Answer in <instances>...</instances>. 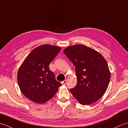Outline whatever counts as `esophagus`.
I'll use <instances>...</instances> for the list:
<instances>
[{
  "instance_id": "34e87169",
  "label": "esophagus",
  "mask_w": 128,
  "mask_h": 128,
  "mask_svg": "<svg viewBox=\"0 0 128 128\" xmlns=\"http://www.w3.org/2000/svg\"><path fill=\"white\" fill-rule=\"evenodd\" d=\"M66 82H67V80H65L63 81H62L61 83H62V85H66Z\"/></svg>"
}]
</instances>
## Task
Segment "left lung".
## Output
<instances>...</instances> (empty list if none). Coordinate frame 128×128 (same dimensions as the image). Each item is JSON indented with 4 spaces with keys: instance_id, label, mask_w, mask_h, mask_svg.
<instances>
[{
    "instance_id": "8db88e82",
    "label": "left lung",
    "mask_w": 128,
    "mask_h": 128,
    "mask_svg": "<svg viewBox=\"0 0 128 128\" xmlns=\"http://www.w3.org/2000/svg\"><path fill=\"white\" fill-rule=\"evenodd\" d=\"M64 53L74 64L77 76L71 93L82 105L96 102L105 94L110 81L107 61L97 51L82 44L69 46Z\"/></svg>"
}]
</instances>
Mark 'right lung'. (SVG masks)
Wrapping results in <instances>:
<instances>
[{"label":"right lung","mask_w":128,"mask_h":128,"mask_svg":"<svg viewBox=\"0 0 128 128\" xmlns=\"http://www.w3.org/2000/svg\"><path fill=\"white\" fill-rule=\"evenodd\" d=\"M60 50V47L53 45L38 46L29 53L19 68L17 76L19 88L32 101L41 104L47 102L62 85L49 68Z\"/></svg>","instance_id":"1"}]
</instances>
